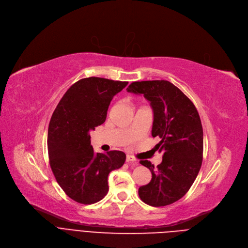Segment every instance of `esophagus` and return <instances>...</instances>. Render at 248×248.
Returning <instances> with one entry per match:
<instances>
[{"label": "esophagus", "mask_w": 248, "mask_h": 248, "mask_svg": "<svg viewBox=\"0 0 248 248\" xmlns=\"http://www.w3.org/2000/svg\"><path fill=\"white\" fill-rule=\"evenodd\" d=\"M126 162H128V163H131L132 165H134V166H137L138 165V161L136 160V158H134V157H132L131 155H126Z\"/></svg>", "instance_id": "esophagus-1"}]
</instances>
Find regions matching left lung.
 Returning a JSON list of instances; mask_svg holds the SVG:
<instances>
[{"mask_svg":"<svg viewBox=\"0 0 248 248\" xmlns=\"http://www.w3.org/2000/svg\"><path fill=\"white\" fill-rule=\"evenodd\" d=\"M126 91L142 94L150 102L151 134L160 138L155 148L163 153L155 168L150 161L140 160L152 178L140 187V198L152 207L168 206L186 195L202 166L204 139L199 112L181 90L166 80L132 82Z\"/></svg>","mask_w":248,"mask_h":248,"instance_id":"obj_1","label":"left lung"}]
</instances>
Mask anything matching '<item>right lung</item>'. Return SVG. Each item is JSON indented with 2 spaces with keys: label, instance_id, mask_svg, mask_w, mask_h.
I'll return each mask as SVG.
<instances>
[{
  "label": "right lung",
  "instance_id": "add662e5",
  "mask_svg": "<svg viewBox=\"0 0 248 248\" xmlns=\"http://www.w3.org/2000/svg\"><path fill=\"white\" fill-rule=\"evenodd\" d=\"M128 82L84 78L64 94L51 117L47 148L57 183L77 202L91 205L108 191V176L125 161L123 151L95 153L90 131L105 123L110 101Z\"/></svg>",
  "mask_w": 248,
  "mask_h": 248
}]
</instances>
